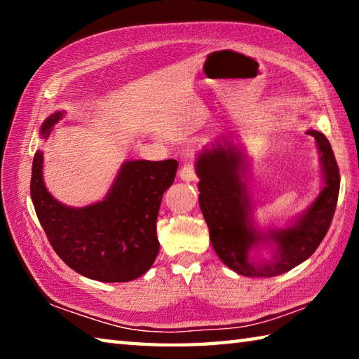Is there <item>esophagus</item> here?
Masks as SVG:
<instances>
[{"mask_svg": "<svg viewBox=\"0 0 359 359\" xmlns=\"http://www.w3.org/2000/svg\"><path fill=\"white\" fill-rule=\"evenodd\" d=\"M179 175H180V179L185 180V182H194V180H196V171H194L193 163H187V165L182 166Z\"/></svg>", "mask_w": 359, "mask_h": 359, "instance_id": "esophagus-1", "label": "esophagus"}]
</instances>
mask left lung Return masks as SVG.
Masks as SVG:
<instances>
[{"label":"left lung","instance_id":"1","mask_svg":"<svg viewBox=\"0 0 359 359\" xmlns=\"http://www.w3.org/2000/svg\"><path fill=\"white\" fill-rule=\"evenodd\" d=\"M306 133L317 141L323 188L315 201L285 228L261 231L255 224L245 185L247 155L238 137H218L196 158L199 208L209 226L212 247L218 258L241 276L285 274L311 257L330 229L339 196V168L323 133ZM261 246L271 248L269 260L256 257Z\"/></svg>","mask_w":359,"mask_h":359}]
</instances>
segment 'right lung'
Listing matches in <instances>:
<instances>
[{"mask_svg": "<svg viewBox=\"0 0 359 359\" xmlns=\"http://www.w3.org/2000/svg\"><path fill=\"white\" fill-rule=\"evenodd\" d=\"M63 114L58 111L46 118L42 139L48 137ZM42 161L44 154L38 150L29 188L36 215L58 257L81 276L98 282H130L144 276L160 250L158 210L179 163L125 161L102 201L69 208L47 191Z\"/></svg>", "mask_w": 359, "mask_h": 359, "instance_id": "1", "label": "right lung"}]
</instances>
